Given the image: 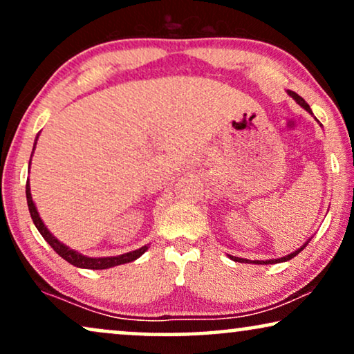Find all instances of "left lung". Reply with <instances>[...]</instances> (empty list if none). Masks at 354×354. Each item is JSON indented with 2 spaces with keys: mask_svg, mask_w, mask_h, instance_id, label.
<instances>
[{
  "mask_svg": "<svg viewBox=\"0 0 354 354\" xmlns=\"http://www.w3.org/2000/svg\"><path fill=\"white\" fill-rule=\"evenodd\" d=\"M288 93H289V96H292V97H294V100H296V102H297V104H301V106L304 107V109H306V111H308V113H310V114H312V111H310V106H308V104H307V102H306V100H304V97H301V96H299V95H297V93H294V91H288ZM308 241H310V240H308ZM308 241H306V243H304L301 248H299V250H296V252H294V253H290V254H288V257H284V258H277V259H266V261H253V263H254V265H274V263H281V261H288V259H292L294 257H296V254H299V253H301V252H302V250H304V248H306V245H308ZM230 258H232V259H234V261H240V263H248V261H250V259H245V258H239V257H230Z\"/></svg>",
  "mask_w": 354,
  "mask_h": 354,
  "instance_id": "obj_1",
  "label": "left lung"
}]
</instances>
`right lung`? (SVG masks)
Returning <instances> with one entry per match:
<instances>
[{
  "mask_svg": "<svg viewBox=\"0 0 354 354\" xmlns=\"http://www.w3.org/2000/svg\"><path fill=\"white\" fill-rule=\"evenodd\" d=\"M35 149V147H34ZM26 198H28V205H29V212H30V217H32V222L34 225L37 227V230L40 232V235L44 236V240L47 241L50 247L55 250V253L60 254L62 258L65 259V261H68L70 265L77 266V268H84V270H107V268H113V266H119V265H124V263H131L133 259H137L138 257H142L149 247H142L136 250V252H129V253H124V254H119V257H106V258H89V257H84V254L75 252V250H71L66 247V245L62 243V241H58L55 236H53L50 232L46 225H44L42 218H40L37 209H35V204L32 201V196H30V186H29V181L28 185H26Z\"/></svg>",
  "mask_w": 354,
  "mask_h": 354,
  "instance_id": "obj_1",
  "label": "right lung"
}]
</instances>
